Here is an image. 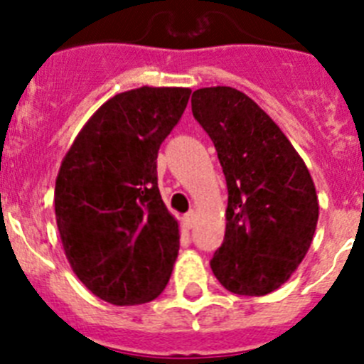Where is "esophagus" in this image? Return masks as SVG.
<instances>
[{
	"mask_svg": "<svg viewBox=\"0 0 364 364\" xmlns=\"http://www.w3.org/2000/svg\"><path fill=\"white\" fill-rule=\"evenodd\" d=\"M195 222H197V213H195V211H189V213L184 215L186 228H193L195 226Z\"/></svg>",
	"mask_w": 364,
	"mask_h": 364,
	"instance_id": "obj_1",
	"label": "esophagus"
}]
</instances>
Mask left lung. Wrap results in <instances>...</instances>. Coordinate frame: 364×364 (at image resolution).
I'll use <instances>...</instances> for the list:
<instances>
[{
  "instance_id": "8db88e82",
  "label": "left lung",
  "mask_w": 364,
  "mask_h": 364,
  "mask_svg": "<svg viewBox=\"0 0 364 364\" xmlns=\"http://www.w3.org/2000/svg\"><path fill=\"white\" fill-rule=\"evenodd\" d=\"M228 186L226 235L211 269L226 290L260 297L284 284L314 239L319 202L308 167L279 125L233 87L193 92Z\"/></svg>"
}]
</instances>
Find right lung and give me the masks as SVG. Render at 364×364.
<instances>
[{"mask_svg":"<svg viewBox=\"0 0 364 364\" xmlns=\"http://www.w3.org/2000/svg\"><path fill=\"white\" fill-rule=\"evenodd\" d=\"M191 91L140 87L107 100L70 146L54 189L56 224L76 277L117 306L159 297L180 247L156 156Z\"/></svg>","mask_w":364,"mask_h":364,"instance_id":"right-lung-1","label":"right lung"}]
</instances>
